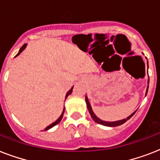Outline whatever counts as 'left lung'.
Here are the masks:
<instances>
[{"label":"left lung","mask_w":160,"mask_h":160,"mask_svg":"<svg viewBox=\"0 0 160 160\" xmlns=\"http://www.w3.org/2000/svg\"><path fill=\"white\" fill-rule=\"evenodd\" d=\"M149 79L148 80V84H149ZM148 88H149V85H148V87H147V90H146V95H147V92H148ZM85 101H86V105H87V108H88V110H89V112H90V115H91V117H92V119H94V121L96 122V123H98V124H102V125H105V126H109V127H114V126H118V125H120V124H123L124 123H125V122L128 120V119H129L130 118H131L133 115L134 114V113L136 111H134L133 114H131L130 115H129V117H127L126 119H121V120H117V121H114V122H107V121H104V120H101L100 119H99L96 115L95 114V113L93 112L92 110V108H91V106H90V102H89V100H88V98L87 96H85Z\"/></svg>","instance_id":"obj_1"}]
</instances>
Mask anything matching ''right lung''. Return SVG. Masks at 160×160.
Segmentation results:
<instances>
[{
  "label": "right lung",
  "instance_id": "obj_1",
  "mask_svg": "<svg viewBox=\"0 0 160 160\" xmlns=\"http://www.w3.org/2000/svg\"><path fill=\"white\" fill-rule=\"evenodd\" d=\"M26 44H25V45H23V46H22V47H21V48L20 49V51H19L18 54H17V55H16V56H17V55H20V54H21V52H22V51H24V49L26 48ZM72 90H73V87L71 88V89H70V90H69V91H68V92H67V94H66V95H65V99H66V98H67L68 95H70V94H71V92H72ZM64 112H65V108H64V109H63L62 114H61V115H60V116L59 117V118H58L57 120H56V121L54 122V123H52V124H50V125H49V126L46 127V129H45V130H47V129H51V128H52V127H54V126H55V125H56V124H59V123H60V120H61V119H62V118H63V114H64Z\"/></svg>",
  "mask_w": 160,
  "mask_h": 160
}]
</instances>
